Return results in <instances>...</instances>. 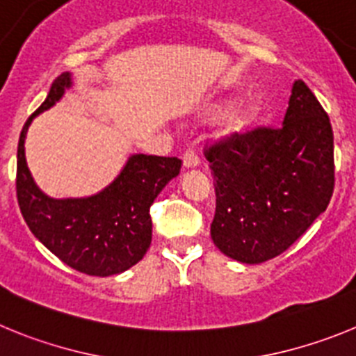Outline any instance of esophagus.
<instances>
[{"label":"esophagus","instance_id":"34e87169","mask_svg":"<svg viewBox=\"0 0 356 356\" xmlns=\"http://www.w3.org/2000/svg\"><path fill=\"white\" fill-rule=\"evenodd\" d=\"M197 163H200V160H197V155L194 153V149H191V147H188V149L184 153V168L185 169L197 168Z\"/></svg>","mask_w":356,"mask_h":356}]
</instances>
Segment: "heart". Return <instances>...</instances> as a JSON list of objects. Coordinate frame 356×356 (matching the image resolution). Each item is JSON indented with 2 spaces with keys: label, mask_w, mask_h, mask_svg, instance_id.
Here are the masks:
<instances>
[{
  "label": "heart",
  "mask_w": 356,
  "mask_h": 356,
  "mask_svg": "<svg viewBox=\"0 0 356 356\" xmlns=\"http://www.w3.org/2000/svg\"><path fill=\"white\" fill-rule=\"evenodd\" d=\"M235 103H237L235 97H221V99L210 103L203 115L209 121H217V119H221L222 115L228 114L229 110L234 108ZM259 115V106L253 105V103H244L226 118L225 124L221 128V137L222 139H237V137L246 135L257 124Z\"/></svg>",
  "instance_id": "heart-1"
}]
</instances>
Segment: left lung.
Listing matches in <instances>:
<instances>
[{"label":"left lung","instance_id":"left-lung-1","mask_svg":"<svg viewBox=\"0 0 356 356\" xmlns=\"http://www.w3.org/2000/svg\"><path fill=\"white\" fill-rule=\"evenodd\" d=\"M205 156L216 180L210 235L237 262L262 264L282 254L332 200V124L303 80L292 85L282 127L226 139Z\"/></svg>","mask_w":356,"mask_h":356}]
</instances>
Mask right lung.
Returning a JSON list of instances; mask_svg holds the SVG:
<instances>
[{"label":"right lung","mask_w":356,"mask_h":356,"mask_svg":"<svg viewBox=\"0 0 356 356\" xmlns=\"http://www.w3.org/2000/svg\"><path fill=\"white\" fill-rule=\"evenodd\" d=\"M72 85L71 72L51 83L48 97L28 118L17 146V201L31 234L69 267L90 276L124 273L143 260L151 244L149 207L180 175L176 156L131 155L114 181L87 197L56 200L31 178L24 139L33 118L60 102Z\"/></svg>","instance_id":"obj_1"}]
</instances>
